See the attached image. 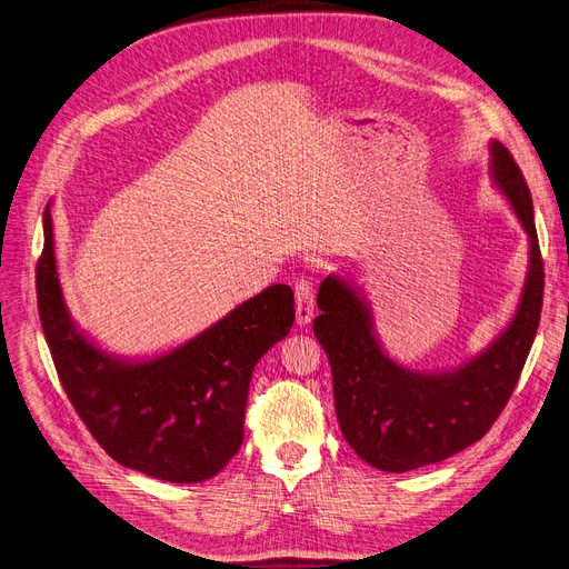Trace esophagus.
<instances>
[{
    "instance_id": "obj_1",
    "label": "esophagus",
    "mask_w": 569,
    "mask_h": 569,
    "mask_svg": "<svg viewBox=\"0 0 569 569\" xmlns=\"http://www.w3.org/2000/svg\"><path fill=\"white\" fill-rule=\"evenodd\" d=\"M296 298H298V326H307L313 319V286L309 277H302L296 283Z\"/></svg>"
}]
</instances>
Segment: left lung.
Here are the masks:
<instances>
[{
    "instance_id": "8db88e82",
    "label": "left lung",
    "mask_w": 569,
    "mask_h": 569,
    "mask_svg": "<svg viewBox=\"0 0 569 569\" xmlns=\"http://www.w3.org/2000/svg\"><path fill=\"white\" fill-rule=\"evenodd\" d=\"M492 173L530 237V273L511 326L478 359L455 372L419 375L393 363L375 338L363 300L328 277L317 305L313 335L328 353L335 412L347 443L370 467L403 473L443 461L497 422L528 361L543 305V260L532 194L520 166L492 142Z\"/></svg>"
}]
</instances>
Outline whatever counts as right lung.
<instances>
[{"label":"right lung","mask_w":569,"mask_h":569,"mask_svg":"<svg viewBox=\"0 0 569 569\" xmlns=\"http://www.w3.org/2000/svg\"><path fill=\"white\" fill-rule=\"evenodd\" d=\"M37 307L58 380L100 448L121 467L168 482L213 478L239 452L252 370L296 321L292 290L279 283L171 353L144 363L114 361L68 317L49 206Z\"/></svg>","instance_id":"add662e5"}]
</instances>
